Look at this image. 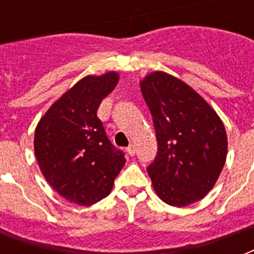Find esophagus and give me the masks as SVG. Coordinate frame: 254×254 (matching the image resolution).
<instances>
[{
  "mask_svg": "<svg viewBox=\"0 0 254 254\" xmlns=\"http://www.w3.org/2000/svg\"><path fill=\"white\" fill-rule=\"evenodd\" d=\"M127 154L133 157V155L135 154V146H134V145H133V143H130V145L127 147Z\"/></svg>",
  "mask_w": 254,
  "mask_h": 254,
  "instance_id": "esophagus-1",
  "label": "esophagus"
}]
</instances>
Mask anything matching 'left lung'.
<instances>
[{
  "label": "left lung",
  "mask_w": 254,
  "mask_h": 254,
  "mask_svg": "<svg viewBox=\"0 0 254 254\" xmlns=\"http://www.w3.org/2000/svg\"><path fill=\"white\" fill-rule=\"evenodd\" d=\"M153 117L158 153L147 167L155 193L174 207L196 203L224 167L228 141L220 117L185 81L154 71L139 81Z\"/></svg>",
  "instance_id": "left-lung-1"
}]
</instances>
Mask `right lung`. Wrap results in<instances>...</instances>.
<instances>
[{
  "mask_svg": "<svg viewBox=\"0 0 254 254\" xmlns=\"http://www.w3.org/2000/svg\"><path fill=\"white\" fill-rule=\"evenodd\" d=\"M119 79L115 71L83 77L49 108L35 129L34 150L43 177L75 204L91 205L108 196L127 162L97 117Z\"/></svg>",
  "mask_w": 254,
  "mask_h": 254,
  "instance_id": "obj_1",
  "label": "right lung"
}]
</instances>
